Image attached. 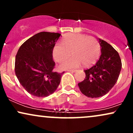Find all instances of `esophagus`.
Wrapping results in <instances>:
<instances>
[{"label": "esophagus", "mask_w": 133, "mask_h": 133, "mask_svg": "<svg viewBox=\"0 0 133 133\" xmlns=\"http://www.w3.org/2000/svg\"><path fill=\"white\" fill-rule=\"evenodd\" d=\"M68 71H69V72H76V71H77V70H76V69H69V70H68Z\"/></svg>", "instance_id": "esophagus-1"}]
</instances>
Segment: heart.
Returning a JSON list of instances; mask_svg holds the SVG:
<instances>
[{"label": "heart", "mask_w": 133, "mask_h": 133, "mask_svg": "<svg viewBox=\"0 0 133 133\" xmlns=\"http://www.w3.org/2000/svg\"><path fill=\"white\" fill-rule=\"evenodd\" d=\"M68 60L63 62L60 69L77 68L82 64L84 67H90L98 60L101 54V46L95 37L81 34H70L62 40V44H57L52 50L54 60L61 62L71 56Z\"/></svg>", "instance_id": "obj_1"}]
</instances>
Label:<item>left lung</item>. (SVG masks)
I'll return each mask as SVG.
<instances>
[{
    "label": "left lung",
    "mask_w": 133,
    "mask_h": 133,
    "mask_svg": "<svg viewBox=\"0 0 133 133\" xmlns=\"http://www.w3.org/2000/svg\"><path fill=\"white\" fill-rule=\"evenodd\" d=\"M101 55L91 68L84 70L86 77L78 83L81 92L91 98L101 97L116 83L122 63L118 52L106 41L99 39Z\"/></svg>",
    "instance_id": "left-lung-1"
}]
</instances>
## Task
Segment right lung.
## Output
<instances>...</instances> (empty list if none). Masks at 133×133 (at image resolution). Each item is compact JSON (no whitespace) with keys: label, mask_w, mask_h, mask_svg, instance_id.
<instances>
[{"label":"right lung","mask_w":133,"mask_h":133,"mask_svg":"<svg viewBox=\"0 0 133 133\" xmlns=\"http://www.w3.org/2000/svg\"><path fill=\"white\" fill-rule=\"evenodd\" d=\"M61 34L41 32L24 42L16 56L15 72L21 85L29 94L47 97L57 89L62 73L53 71L52 50Z\"/></svg>","instance_id":"right-lung-1"}]
</instances>
